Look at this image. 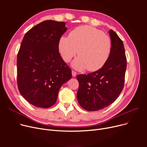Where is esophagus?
Segmentation results:
<instances>
[{"label":"esophagus","mask_w":147,"mask_h":147,"mask_svg":"<svg viewBox=\"0 0 147 147\" xmlns=\"http://www.w3.org/2000/svg\"><path fill=\"white\" fill-rule=\"evenodd\" d=\"M71 73H72V76H73V77H75L76 76V74H77V73L76 72V71H73V70H72V71H71Z\"/></svg>","instance_id":"esophagus-1"}]
</instances>
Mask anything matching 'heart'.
<instances>
[{
  "mask_svg": "<svg viewBox=\"0 0 147 147\" xmlns=\"http://www.w3.org/2000/svg\"><path fill=\"white\" fill-rule=\"evenodd\" d=\"M61 55L64 61L69 62L79 53L72 66L79 70L86 69L95 71L102 68L109 59L112 43L109 36L101 30L89 26L76 28L69 36H61L58 43Z\"/></svg>",
  "mask_w": 147,
  "mask_h": 147,
  "instance_id": "1",
  "label": "heart"
}]
</instances>
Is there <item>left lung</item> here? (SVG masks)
<instances>
[{
	"label": "left lung",
	"instance_id": "left-lung-1",
	"mask_svg": "<svg viewBox=\"0 0 147 147\" xmlns=\"http://www.w3.org/2000/svg\"><path fill=\"white\" fill-rule=\"evenodd\" d=\"M112 43L110 57L98 70L77 76L79 86L77 98L87 111H98L114 102L124 87L127 60L124 45L113 30L109 31Z\"/></svg>",
	"mask_w": 147,
	"mask_h": 147
}]
</instances>
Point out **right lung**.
<instances>
[{
  "instance_id": "1",
  "label": "right lung",
  "mask_w": 147,
  "mask_h": 147,
  "mask_svg": "<svg viewBox=\"0 0 147 147\" xmlns=\"http://www.w3.org/2000/svg\"><path fill=\"white\" fill-rule=\"evenodd\" d=\"M65 22L46 20L26 33L17 55V84L21 95L37 107L57 101L61 86L71 79V70L61 58L58 43Z\"/></svg>"
}]
</instances>
